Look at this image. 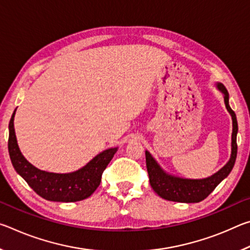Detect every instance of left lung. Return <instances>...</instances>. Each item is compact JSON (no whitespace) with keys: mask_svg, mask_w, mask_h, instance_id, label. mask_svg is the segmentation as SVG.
<instances>
[{"mask_svg":"<svg viewBox=\"0 0 250 250\" xmlns=\"http://www.w3.org/2000/svg\"><path fill=\"white\" fill-rule=\"evenodd\" d=\"M218 89L224 94V100H225L226 108L231 115L232 119V134H231V155L227 164L222 167L217 173L210 177L204 180H188L180 179L167 175L162 171L154 159L152 158L149 152L146 151V170L149 174L150 184L153 191L164 200L180 203H198L204 200L209 194L214 191L215 188L221 182L227 177L230 171L234 167L236 156H237V132H238V124L234 110L230 108L228 99L229 95L226 87L223 83L217 84Z\"/></svg>","mask_w":250,"mask_h":250,"instance_id":"8db88e82","label":"left lung"}]
</instances>
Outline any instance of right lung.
Returning <instances> with one entry per match:
<instances>
[{
    "label": "right lung",
    "mask_w": 250,
    "mask_h": 250,
    "mask_svg": "<svg viewBox=\"0 0 250 250\" xmlns=\"http://www.w3.org/2000/svg\"><path fill=\"white\" fill-rule=\"evenodd\" d=\"M8 124V153L15 171L41 197L54 202H77L89 197L98 188L103 173L117 152V147L95 156L87 166L69 174L41 171L24 158L19 149L14 131V115Z\"/></svg>",
    "instance_id": "right-lung-1"
}]
</instances>
